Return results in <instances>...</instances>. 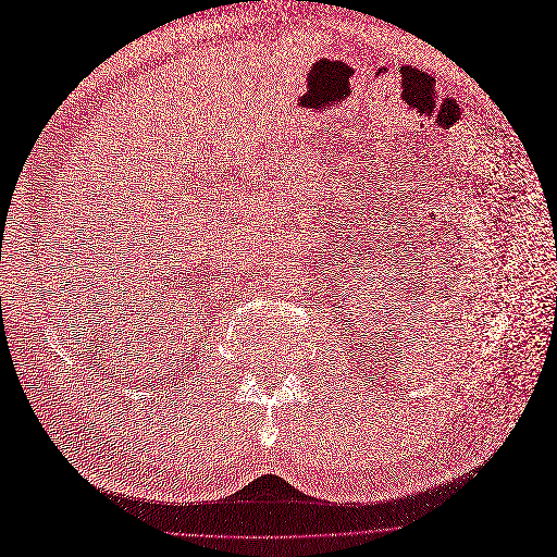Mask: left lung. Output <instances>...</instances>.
<instances>
[{
  "label": "left lung",
  "mask_w": 557,
  "mask_h": 557,
  "mask_svg": "<svg viewBox=\"0 0 557 557\" xmlns=\"http://www.w3.org/2000/svg\"><path fill=\"white\" fill-rule=\"evenodd\" d=\"M357 263H359V261H357ZM352 269H355V263H352ZM371 269H373V271H375V265H371ZM355 271H359V265H357V269H355ZM369 282H371V280H369ZM359 288H361V286H357V294H355V286H352V294H355V296H359ZM367 290L368 294H371V288H369V286H367V288H361V294H363V292ZM367 296V295H364ZM370 298L369 301L366 300L364 298V302H377V298H371V296H367Z\"/></svg>",
  "instance_id": "8db88e82"
}]
</instances>
